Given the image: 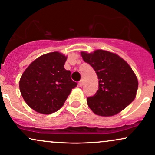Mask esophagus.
<instances>
[{
  "mask_svg": "<svg viewBox=\"0 0 155 155\" xmlns=\"http://www.w3.org/2000/svg\"><path fill=\"white\" fill-rule=\"evenodd\" d=\"M83 84H84V82H83V80L81 79V81H80L79 82V87H82V86H83Z\"/></svg>",
  "mask_w": 155,
  "mask_h": 155,
  "instance_id": "34e87169",
  "label": "esophagus"
}]
</instances>
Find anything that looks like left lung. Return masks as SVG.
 <instances>
[{"label": "left lung", "instance_id": "1", "mask_svg": "<svg viewBox=\"0 0 155 155\" xmlns=\"http://www.w3.org/2000/svg\"><path fill=\"white\" fill-rule=\"evenodd\" d=\"M84 61L90 64L98 78V90L87 98L95 114L111 117L120 113L136 97L138 82L128 63L119 55L97 49L92 53L81 51Z\"/></svg>", "mask_w": 155, "mask_h": 155}]
</instances>
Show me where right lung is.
<instances>
[{
	"instance_id": "obj_1",
	"label": "right lung",
	"mask_w": 155,
	"mask_h": 155,
	"mask_svg": "<svg viewBox=\"0 0 155 155\" xmlns=\"http://www.w3.org/2000/svg\"><path fill=\"white\" fill-rule=\"evenodd\" d=\"M67 57L54 51L35 59L22 74L19 90L26 104L34 111L49 114L58 111L77 83L64 68Z\"/></svg>"
}]
</instances>
